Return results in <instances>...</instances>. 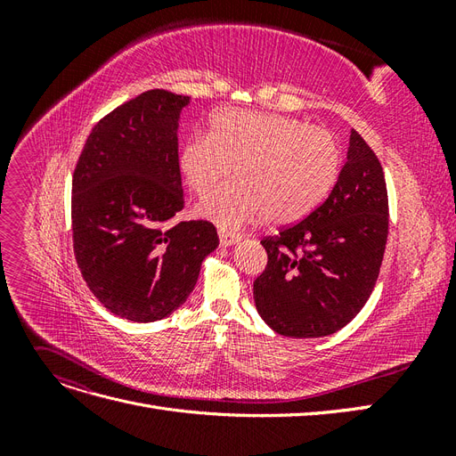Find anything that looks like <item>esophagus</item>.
Returning a JSON list of instances; mask_svg holds the SVG:
<instances>
[{
  "mask_svg": "<svg viewBox=\"0 0 456 456\" xmlns=\"http://www.w3.org/2000/svg\"><path fill=\"white\" fill-rule=\"evenodd\" d=\"M218 240H220V245H223V247H230V245L240 243V241H241V236H240V233H232V232L220 230V232H218Z\"/></svg>",
  "mask_w": 456,
  "mask_h": 456,
  "instance_id": "obj_1",
  "label": "esophagus"
}]
</instances>
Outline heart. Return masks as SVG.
Segmentation results:
<instances>
[{
    "instance_id": "obj_1",
    "label": "heart",
    "mask_w": 456,
    "mask_h": 456,
    "mask_svg": "<svg viewBox=\"0 0 456 456\" xmlns=\"http://www.w3.org/2000/svg\"><path fill=\"white\" fill-rule=\"evenodd\" d=\"M338 165V146L329 131L297 118L236 108L215 114L209 136H188L178 154V167L198 196L236 167L238 181L198 207L223 230L266 218L280 226L298 223L329 194Z\"/></svg>"
}]
</instances>
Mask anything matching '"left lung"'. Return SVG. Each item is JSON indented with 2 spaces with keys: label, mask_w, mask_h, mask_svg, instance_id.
Wrapping results in <instances>:
<instances>
[{
  "label": "left lung",
  "mask_w": 456,
  "mask_h": 456,
  "mask_svg": "<svg viewBox=\"0 0 456 456\" xmlns=\"http://www.w3.org/2000/svg\"><path fill=\"white\" fill-rule=\"evenodd\" d=\"M386 240L388 191L382 165L352 129L346 163L329 198L298 224L262 241L268 265L253 283L260 317L283 337L337 333L375 289Z\"/></svg>",
  "instance_id": "obj_1"
}]
</instances>
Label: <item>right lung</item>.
I'll return each mask as SVG.
<instances>
[{
  "label": "right lung",
  "instance_id": "add662e5",
  "mask_svg": "<svg viewBox=\"0 0 456 456\" xmlns=\"http://www.w3.org/2000/svg\"><path fill=\"white\" fill-rule=\"evenodd\" d=\"M190 96L151 89L93 127L72 178V236L81 275L112 314L150 323L194 291L218 247L207 220L183 211L178 121Z\"/></svg>",
  "mask_w": 456,
  "mask_h": 456
}]
</instances>
